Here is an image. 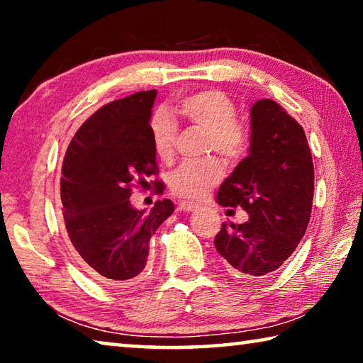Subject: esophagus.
Listing matches in <instances>:
<instances>
[{
  "instance_id": "34e87169",
  "label": "esophagus",
  "mask_w": 363,
  "mask_h": 363,
  "mask_svg": "<svg viewBox=\"0 0 363 363\" xmlns=\"http://www.w3.org/2000/svg\"><path fill=\"white\" fill-rule=\"evenodd\" d=\"M177 210L179 211H195L196 210V205L194 203H189V201H182V203L177 205Z\"/></svg>"
}]
</instances>
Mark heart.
<instances>
[{
    "instance_id": "1",
    "label": "heart",
    "mask_w": 363,
    "mask_h": 363,
    "mask_svg": "<svg viewBox=\"0 0 363 363\" xmlns=\"http://www.w3.org/2000/svg\"><path fill=\"white\" fill-rule=\"evenodd\" d=\"M235 104L224 91L201 89L182 96L174 106V113L190 125L206 131L208 150L218 152L227 162H237L243 157L250 144L247 125L235 116ZM149 131L153 150L163 162L174 155L177 123L168 112L157 110L150 116ZM223 177V167L216 158L187 162L171 176V192L190 201L205 199L206 194Z\"/></svg>"
}]
</instances>
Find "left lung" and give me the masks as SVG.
<instances>
[{
    "label": "left lung",
    "mask_w": 363,
    "mask_h": 363,
    "mask_svg": "<svg viewBox=\"0 0 363 363\" xmlns=\"http://www.w3.org/2000/svg\"><path fill=\"white\" fill-rule=\"evenodd\" d=\"M250 115V153L220 184L216 199L220 206L243 208L250 218L223 223L214 247L233 274L259 279L277 270L306 233L314 163L303 126L277 102L257 101Z\"/></svg>",
    "instance_id": "obj_1"
}]
</instances>
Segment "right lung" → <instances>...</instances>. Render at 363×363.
I'll return each mask as SVG.
<instances>
[{"instance_id": "right-lung-1", "label": "right lung", "mask_w": 363, "mask_h": 363, "mask_svg": "<svg viewBox=\"0 0 363 363\" xmlns=\"http://www.w3.org/2000/svg\"><path fill=\"white\" fill-rule=\"evenodd\" d=\"M157 89L139 91L101 107L75 133L65 152L60 200L67 235L79 262L108 285L133 284L149 256L150 237L174 211L158 200L150 211L130 203L134 182L158 174L149 121ZM155 194L164 184L155 181Z\"/></svg>"}]
</instances>
